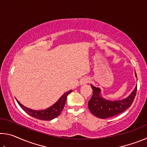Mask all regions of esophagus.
Returning a JSON list of instances; mask_svg holds the SVG:
<instances>
[{
  "label": "esophagus",
  "mask_w": 147,
  "mask_h": 147,
  "mask_svg": "<svg viewBox=\"0 0 147 147\" xmlns=\"http://www.w3.org/2000/svg\"><path fill=\"white\" fill-rule=\"evenodd\" d=\"M89 82V80L88 78H84L81 80L80 84L81 85H86V84H88Z\"/></svg>",
  "instance_id": "esophagus-1"
}]
</instances>
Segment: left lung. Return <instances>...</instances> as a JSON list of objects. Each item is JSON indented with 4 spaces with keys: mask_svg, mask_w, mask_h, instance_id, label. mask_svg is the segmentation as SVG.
<instances>
[{
    "mask_svg": "<svg viewBox=\"0 0 147 147\" xmlns=\"http://www.w3.org/2000/svg\"><path fill=\"white\" fill-rule=\"evenodd\" d=\"M137 78L136 73H135ZM93 95L88 102V107L92 114L96 117L107 119L123 112L131 105L135 98L137 85L128 97L119 100H109L101 96V89L91 84Z\"/></svg>",
    "mask_w": 147,
    "mask_h": 147,
    "instance_id": "1",
    "label": "left lung"
}]
</instances>
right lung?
Listing matches in <instances>:
<instances>
[{
	"instance_id": "right-lung-1",
	"label": "right lung",
	"mask_w": 147,
	"mask_h": 147,
	"mask_svg": "<svg viewBox=\"0 0 147 147\" xmlns=\"http://www.w3.org/2000/svg\"><path fill=\"white\" fill-rule=\"evenodd\" d=\"M71 92L72 90H70L65 93L55 104L47 109H43V110H34V109L26 108V106L20 103L17 99L16 100L19 105L21 106V108L29 115L36 119H40V120L50 121L59 115V114L63 110L65 104L67 97L68 94Z\"/></svg>"
}]
</instances>
